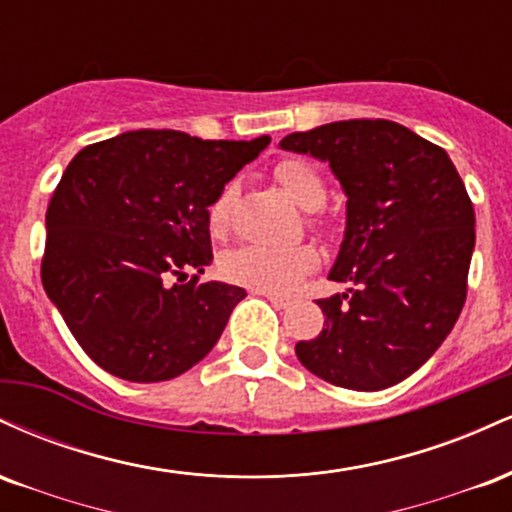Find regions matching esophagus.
<instances>
[{"mask_svg":"<svg viewBox=\"0 0 512 512\" xmlns=\"http://www.w3.org/2000/svg\"><path fill=\"white\" fill-rule=\"evenodd\" d=\"M262 296H267V301H272L276 308H289V305L293 303L291 298H286V296H276V293H264V291H260Z\"/></svg>","mask_w":512,"mask_h":512,"instance_id":"esophagus-1","label":"esophagus"}]
</instances>
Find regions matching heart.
Here are the masks:
<instances>
[{
	"label": "heart",
	"instance_id": "b5f03b06",
	"mask_svg": "<svg viewBox=\"0 0 512 512\" xmlns=\"http://www.w3.org/2000/svg\"><path fill=\"white\" fill-rule=\"evenodd\" d=\"M276 180L284 185L291 199L303 209H317L327 199V185L315 166L303 158H281L274 166ZM233 204V185H226L211 199L207 221L211 233H221L228 223V211ZM317 264V252L310 245L293 248H264V245H243L226 252L221 260V274L228 281L248 289L284 296L301 284Z\"/></svg>",
	"mask_w": 512,
	"mask_h": 512
}]
</instances>
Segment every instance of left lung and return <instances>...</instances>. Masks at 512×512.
I'll list each match as a JSON object with an SVG mask.
<instances>
[{"instance_id":"obj_1","label":"left lung","mask_w":512,"mask_h":512,"mask_svg":"<svg viewBox=\"0 0 512 512\" xmlns=\"http://www.w3.org/2000/svg\"><path fill=\"white\" fill-rule=\"evenodd\" d=\"M281 149L330 163L346 192V233L320 298L325 327L296 344L310 373L346 390L402 383L443 344L467 298L474 207L445 149L392 120L293 132Z\"/></svg>"}]
</instances>
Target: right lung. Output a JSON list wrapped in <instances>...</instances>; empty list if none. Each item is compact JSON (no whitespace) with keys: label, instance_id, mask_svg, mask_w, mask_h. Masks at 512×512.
Segmentation results:
<instances>
[{"label":"right lung","instance_id":"add662e5","mask_svg":"<svg viewBox=\"0 0 512 512\" xmlns=\"http://www.w3.org/2000/svg\"><path fill=\"white\" fill-rule=\"evenodd\" d=\"M267 144L137 129L72 158L45 214L40 276L103 370L161 383L214 349L245 291L199 281L214 260L207 209Z\"/></svg>","mask_w":512,"mask_h":512}]
</instances>
